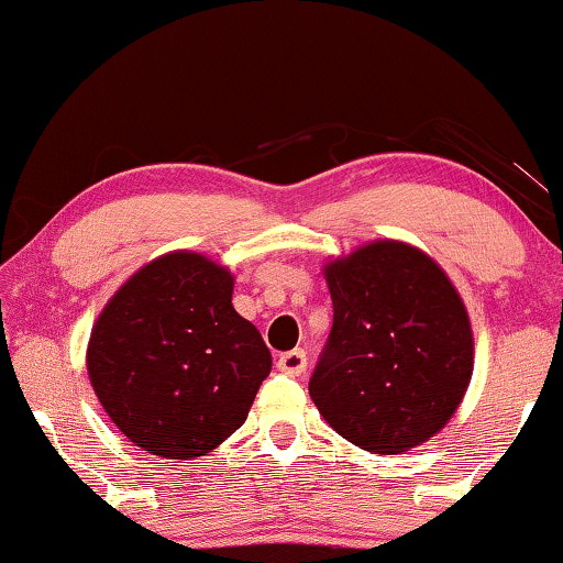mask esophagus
Returning a JSON list of instances; mask_svg holds the SVG:
<instances>
[{"label": "esophagus", "instance_id": "34e87169", "mask_svg": "<svg viewBox=\"0 0 563 563\" xmlns=\"http://www.w3.org/2000/svg\"><path fill=\"white\" fill-rule=\"evenodd\" d=\"M276 366H279V372L289 374V376H302L307 368V353L302 349L282 353L279 361H276Z\"/></svg>", "mask_w": 563, "mask_h": 563}]
</instances>
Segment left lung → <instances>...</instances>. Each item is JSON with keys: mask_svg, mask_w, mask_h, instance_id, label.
I'll return each instance as SVG.
<instances>
[{"mask_svg": "<svg viewBox=\"0 0 563 563\" xmlns=\"http://www.w3.org/2000/svg\"><path fill=\"white\" fill-rule=\"evenodd\" d=\"M333 330L310 379L328 426L358 449L397 456L459 410L474 333L449 274L402 241L358 245L322 266Z\"/></svg>", "mask_w": 563, "mask_h": 563, "instance_id": "obj_1", "label": "left lung"}]
</instances>
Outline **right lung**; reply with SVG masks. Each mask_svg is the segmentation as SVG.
<instances>
[{"label":"right lung","mask_w":563,"mask_h":563,"mask_svg":"<svg viewBox=\"0 0 563 563\" xmlns=\"http://www.w3.org/2000/svg\"><path fill=\"white\" fill-rule=\"evenodd\" d=\"M233 284L205 253L172 251L137 268L95 320L89 382L145 453L207 456L249 418L272 353L235 312Z\"/></svg>","instance_id":"add662e5"}]
</instances>
